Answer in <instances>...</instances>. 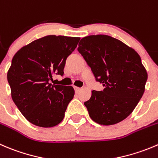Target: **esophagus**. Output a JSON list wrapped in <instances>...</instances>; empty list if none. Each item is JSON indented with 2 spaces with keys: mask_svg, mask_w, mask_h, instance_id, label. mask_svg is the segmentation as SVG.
<instances>
[{
  "mask_svg": "<svg viewBox=\"0 0 158 158\" xmlns=\"http://www.w3.org/2000/svg\"><path fill=\"white\" fill-rule=\"evenodd\" d=\"M74 89H75V91H76V93H78V92L80 90V88H79V87H77V86H74Z\"/></svg>",
  "mask_w": 158,
  "mask_h": 158,
  "instance_id": "esophagus-1",
  "label": "esophagus"
}]
</instances>
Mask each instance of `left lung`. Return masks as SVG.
I'll return each mask as SVG.
<instances>
[{
    "label": "left lung",
    "instance_id": "8db88e82",
    "mask_svg": "<svg viewBox=\"0 0 158 158\" xmlns=\"http://www.w3.org/2000/svg\"><path fill=\"white\" fill-rule=\"evenodd\" d=\"M79 52L91 68L102 91H92L84 105L93 121L113 125L126 119L145 90L148 73L138 53L116 38L89 35L79 42Z\"/></svg>",
    "mask_w": 158,
    "mask_h": 158
}]
</instances>
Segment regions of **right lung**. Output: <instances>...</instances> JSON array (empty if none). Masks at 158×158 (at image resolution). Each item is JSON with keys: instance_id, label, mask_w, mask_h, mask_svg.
I'll use <instances>...</instances> for the list:
<instances>
[{"instance_id": "1", "label": "right lung", "mask_w": 158, "mask_h": 158, "mask_svg": "<svg viewBox=\"0 0 158 158\" xmlns=\"http://www.w3.org/2000/svg\"><path fill=\"white\" fill-rule=\"evenodd\" d=\"M80 38L47 35L18 50L7 72L11 98L26 120L52 127L63 120L75 91L71 85H52L53 75L64 74L65 60Z\"/></svg>"}]
</instances>
